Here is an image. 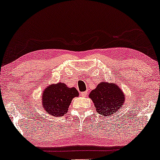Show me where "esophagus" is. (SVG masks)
<instances>
[{"label": "esophagus", "instance_id": "1", "mask_svg": "<svg viewBox=\"0 0 160 160\" xmlns=\"http://www.w3.org/2000/svg\"><path fill=\"white\" fill-rule=\"evenodd\" d=\"M86 95H87V92H81V96L86 97Z\"/></svg>", "mask_w": 160, "mask_h": 160}]
</instances>
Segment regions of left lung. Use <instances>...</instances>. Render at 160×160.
I'll list each match as a JSON object with an SVG mask.
<instances>
[{"instance_id":"left-lung-1","label":"left lung","mask_w":160,"mask_h":160,"mask_svg":"<svg viewBox=\"0 0 160 160\" xmlns=\"http://www.w3.org/2000/svg\"><path fill=\"white\" fill-rule=\"evenodd\" d=\"M95 110L103 117L112 115L120 111L125 104V94L117 83L109 82H99L89 95Z\"/></svg>"}]
</instances>
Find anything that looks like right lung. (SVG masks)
Here are the masks:
<instances>
[{"instance_id": "add662e5", "label": "right lung", "mask_w": 160, "mask_h": 160, "mask_svg": "<svg viewBox=\"0 0 160 160\" xmlns=\"http://www.w3.org/2000/svg\"><path fill=\"white\" fill-rule=\"evenodd\" d=\"M42 106L46 112L53 117H62L68 111L72 99L79 96L74 87H68L64 82L51 84L42 93Z\"/></svg>"}]
</instances>
